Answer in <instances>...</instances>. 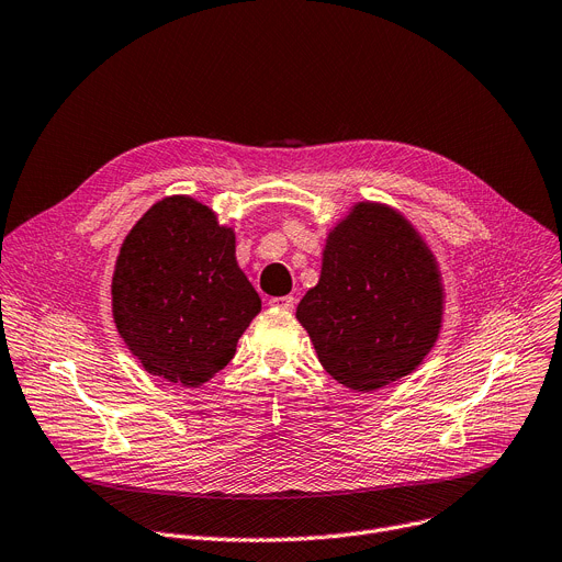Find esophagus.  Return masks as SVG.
Segmentation results:
<instances>
[{
  "mask_svg": "<svg viewBox=\"0 0 562 562\" xmlns=\"http://www.w3.org/2000/svg\"><path fill=\"white\" fill-rule=\"evenodd\" d=\"M269 305H273V307H280V310H286V312H291L293 307H296V299H293V296L271 299V301H269Z\"/></svg>",
  "mask_w": 562,
  "mask_h": 562,
  "instance_id": "esophagus-1",
  "label": "esophagus"
}]
</instances>
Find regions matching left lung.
Masks as SVG:
<instances>
[{"label":"left lung","mask_w":562,"mask_h":562,"mask_svg":"<svg viewBox=\"0 0 562 562\" xmlns=\"http://www.w3.org/2000/svg\"><path fill=\"white\" fill-rule=\"evenodd\" d=\"M445 316V284L424 236L382 202L330 229L321 278L299 303L318 362L344 387L375 392L424 362Z\"/></svg>","instance_id":"1"}]
</instances>
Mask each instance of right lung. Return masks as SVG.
Returning <instances> with one entry per match:
<instances>
[{
  "label": "right lung",
  "mask_w": 562,
  "mask_h": 562,
  "mask_svg": "<svg viewBox=\"0 0 562 562\" xmlns=\"http://www.w3.org/2000/svg\"><path fill=\"white\" fill-rule=\"evenodd\" d=\"M234 229L191 195L155 202L115 259L111 307L140 367L200 387L234 358L261 299L236 263Z\"/></svg>",
  "instance_id": "add662e5"
}]
</instances>
